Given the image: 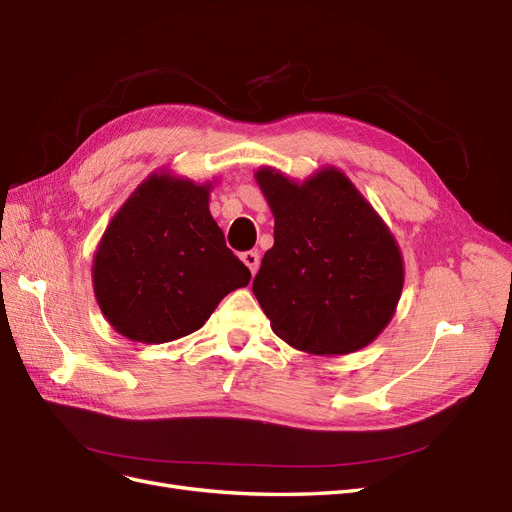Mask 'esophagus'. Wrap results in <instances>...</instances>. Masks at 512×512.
Wrapping results in <instances>:
<instances>
[{"label": "esophagus", "instance_id": "1", "mask_svg": "<svg viewBox=\"0 0 512 512\" xmlns=\"http://www.w3.org/2000/svg\"><path fill=\"white\" fill-rule=\"evenodd\" d=\"M240 259L244 261V266L251 270V274L255 276L257 270H259V253L257 251H246L240 255Z\"/></svg>", "mask_w": 512, "mask_h": 512}]
</instances>
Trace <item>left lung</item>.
Instances as JSON below:
<instances>
[{"instance_id": "obj_1", "label": "left lung", "mask_w": 512, "mask_h": 512, "mask_svg": "<svg viewBox=\"0 0 512 512\" xmlns=\"http://www.w3.org/2000/svg\"><path fill=\"white\" fill-rule=\"evenodd\" d=\"M255 181L274 215V246L253 293L291 348L337 356L375 342L405 285L401 246L337 166L304 181L259 166Z\"/></svg>"}]
</instances>
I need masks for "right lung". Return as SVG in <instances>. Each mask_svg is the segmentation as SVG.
Segmentation results:
<instances>
[{"label":"right lung","instance_id":"1","mask_svg":"<svg viewBox=\"0 0 512 512\" xmlns=\"http://www.w3.org/2000/svg\"><path fill=\"white\" fill-rule=\"evenodd\" d=\"M217 183L166 168L147 175L97 244L92 289L107 323L130 342L166 344L198 331L251 272L208 211Z\"/></svg>","mask_w":512,"mask_h":512}]
</instances>
